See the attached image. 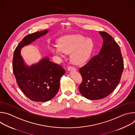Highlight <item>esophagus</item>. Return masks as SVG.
<instances>
[{
    "label": "esophagus",
    "instance_id": "esophagus-1",
    "mask_svg": "<svg viewBox=\"0 0 135 135\" xmlns=\"http://www.w3.org/2000/svg\"><path fill=\"white\" fill-rule=\"evenodd\" d=\"M68 70L69 71H76V69L73 67H69L68 68H67Z\"/></svg>",
    "mask_w": 135,
    "mask_h": 135
}]
</instances>
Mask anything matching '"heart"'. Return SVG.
Listing matches in <instances>:
<instances>
[{
  "instance_id": "b5f03b06",
  "label": "heart",
  "mask_w": 135,
  "mask_h": 135,
  "mask_svg": "<svg viewBox=\"0 0 135 135\" xmlns=\"http://www.w3.org/2000/svg\"><path fill=\"white\" fill-rule=\"evenodd\" d=\"M94 47V44L91 38L81 35H73L61 38L58 45L52 46L50 50L59 57H64V53L70 54L71 62L74 65H81L90 58Z\"/></svg>"
}]
</instances>
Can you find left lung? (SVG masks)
<instances>
[{
	"mask_svg": "<svg viewBox=\"0 0 135 135\" xmlns=\"http://www.w3.org/2000/svg\"><path fill=\"white\" fill-rule=\"evenodd\" d=\"M99 32L103 39L100 52L79 69L83 79L79 91L90 100L100 99L110 94L119 84L124 68L119 45L108 33Z\"/></svg>",
	"mask_w": 135,
	"mask_h": 135,
	"instance_id": "8db88e82",
	"label": "left lung"
}]
</instances>
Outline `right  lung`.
I'll return each instance as SVG.
<instances>
[{"label":"right lung","mask_w":135,"mask_h":135,"mask_svg":"<svg viewBox=\"0 0 135 135\" xmlns=\"http://www.w3.org/2000/svg\"><path fill=\"white\" fill-rule=\"evenodd\" d=\"M48 30L27 35L16 47L13 59V70L17 84L30 100L46 102L58 92L61 77L66 73L59 65L44 57L37 64L28 66L21 55V49L46 35Z\"/></svg>","instance_id":"add662e5"}]
</instances>
